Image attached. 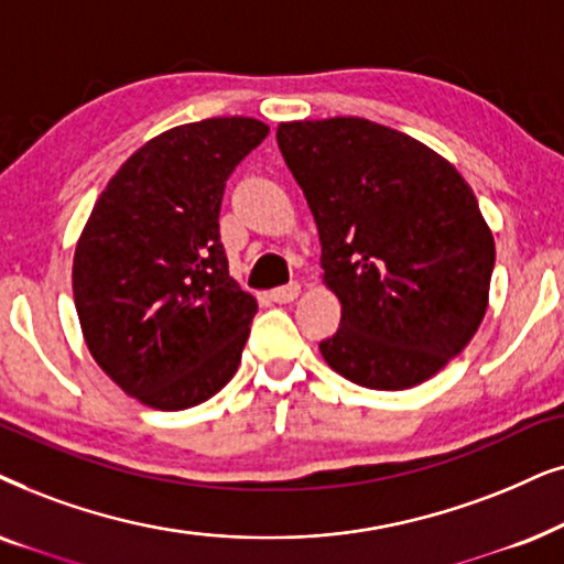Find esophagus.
Listing matches in <instances>:
<instances>
[{"label":"esophagus","instance_id":"esophagus-1","mask_svg":"<svg viewBox=\"0 0 564 564\" xmlns=\"http://www.w3.org/2000/svg\"><path fill=\"white\" fill-rule=\"evenodd\" d=\"M299 294H302V286H299V283H289V286L270 291V299H273L275 304H291Z\"/></svg>","mask_w":564,"mask_h":564}]
</instances>
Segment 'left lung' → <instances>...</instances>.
Listing matches in <instances>:
<instances>
[{
	"label": "left lung",
	"instance_id": "1",
	"mask_svg": "<svg viewBox=\"0 0 564 564\" xmlns=\"http://www.w3.org/2000/svg\"><path fill=\"white\" fill-rule=\"evenodd\" d=\"M322 245L340 327L322 358L352 384L400 392L467 348L490 302L495 239L446 156L366 118L275 131Z\"/></svg>",
	"mask_w": 564,
	"mask_h": 564
}]
</instances>
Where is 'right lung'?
Instances as JSON below:
<instances>
[{
    "label": "right lung",
    "mask_w": 564,
    "mask_h": 564,
    "mask_svg": "<svg viewBox=\"0 0 564 564\" xmlns=\"http://www.w3.org/2000/svg\"><path fill=\"white\" fill-rule=\"evenodd\" d=\"M258 118L183 123L108 180L74 250L72 289L95 364L154 410H187L235 377L258 302L229 275L219 208L268 137Z\"/></svg>",
    "instance_id": "obj_1"
}]
</instances>
